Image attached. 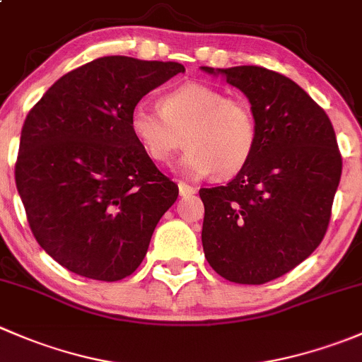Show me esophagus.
<instances>
[{"instance_id": "obj_1", "label": "esophagus", "mask_w": 362, "mask_h": 362, "mask_svg": "<svg viewBox=\"0 0 362 362\" xmlns=\"http://www.w3.org/2000/svg\"><path fill=\"white\" fill-rule=\"evenodd\" d=\"M178 192H180L182 198H191L192 194H196V189L185 182H178Z\"/></svg>"}]
</instances>
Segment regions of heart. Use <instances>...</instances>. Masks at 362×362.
<instances>
[{"label": "heart", "instance_id": "b5f03b06", "mask_svg": "<svg viewBox=\"0 0 362 362\" xmlns=\"http://www.w3.org/2000/svg\"><path fill=\"white\" fill-rule=\"evenodd\" d=\"M129 129L145 154L170 164L187 145L182 166L191 177H233L249 164L257 147L255 112L245 98L222 89L187 82L159 98V110L138 103L131 110Z\"/></svg>", "mask_w": 362, "mask_h": 362}]
</instances>
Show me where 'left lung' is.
Instances as JSON below:
<instances>
[{
  "label": "left lung",
  "instance_id": "left-lung-1",
  "mask_svg": "<svg viewBox=\"0 0 362 362\" xmlns=\"http://www.w3.org/2000/svg\"><path fill=\"white\" fill-rule=\"evenodd\" d=\"M218 71L249 98L259 138L231 182L199 189L203 250L226 280L261 286L286 275L322 242L341 154L327 113L293 80L261 66Z\"/></svg>",
  "mask_w": 362,
  "mask_h": 362
}]
</instances>
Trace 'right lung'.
Masks as SVG:
<instances>
[{"instance_id": "right-lung-1", "label": "right lung", "mask_w": 362, "mask_h": 362, "mask_svg": "<svg viewBox=\"0 0 362 362\" xmlns=\"http://www.w3.org/2000/svg\"><path fill=\"white\" fill-rule=\"evenodd\" d=\"M184 71L178 63L100 57L61 76L29 110L17 191L36 242L69 272L115 282L144 261L178 185L134 140L129 115Z\"/></svg>"}]
</instances>
